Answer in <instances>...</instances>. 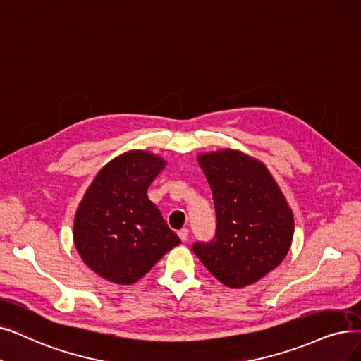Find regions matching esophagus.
<instances>
[{"mask_svg": "<svg viewBox=\"0 0 361 361\" xmlns=\"http://www.w3.org/2000/svg\"><path fill=\"white\" fill-rule=\"evenodd\" d=\"M178 236H180V239H181L183 242H185L187 238H189V228H181V230L178 231Z\"/></svg>", "mask_w": 361, "mask_h": 361, "instance_id": "34e87169", "label": "esophagus"}]
</instances>
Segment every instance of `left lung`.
<instances>
[{
	"mask_svg": "<svg viewBox=\"0 0 361 361\" xmlns=\"http://www.w3.org/2000/svg\"><path fill=\"white\" fill-rule=\"evenodd\" d=\"M211 185L216 233L192 247L209 273L228 288L252 285L285 259L293 214L262 162L224 149L197 156Z\"/></svg>",
	"mask_w": 361,
	"mask_h": 361,
	"instance_id": "left-lung-1",
	"label": "left lung"
}]
</instances>
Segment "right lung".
Segmentation results:
<instances>
[{
	"instance_id": "right-lung-1",
	"label": "right lung",
	"mask_w": 361,
	"mask_h": 361,
	"mask_svg": "<svg viewBox=\"0 0 361 361\" xmlns=\"http://www.w3.org/2000/svg\"><path fill=\"white\" fill-rule=\"evenodd\" d=\"M159 154L130 150L106 164L75 214L78 254L100 277L118 285L142 279L180 238L147 197L165 168Z\"/></svg>"
}]
</instances>
